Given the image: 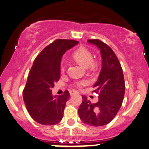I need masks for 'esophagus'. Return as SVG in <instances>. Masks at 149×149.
Here are the masks:
<instances>
[{"mask_svg": "<svg viewBox=\"0 0 149 149\" xmlns=\"http://www.w3.org/2000/svg\"><path fill=\"white\" fill-rule=\"evenodd\" d=\"M69 93H70V95H72L73 94H76V93H78V92L77 91H75V90H71V91H69Z\"/></svg>", "mask_w": 149, "mask_h": 149, "instance_id": "1", "label": "esophagus"}]
</instances>
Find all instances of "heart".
<instances>
[{"mask_svg": "<svg viewBox=\"0 0 149 149\" xmlns=\"http://www.w3.org/2000/svg\"><path fill=\"white\" fill-rule=\"evenodd\" d=\"M73 57L75 59V61L84 67H88L91 65H93V55L89 51L85 48L81 47L78 49L76 52L73 53ZM65 69L66 66L65 63H62L61 65V71L62 72H65ZM86 84H87V82L86 80L80 81L76 83L78 86L86 85Z\"/></svg>", "mask_w": 149, "mask_h": 149, "instance_id": "heart-1", "label": "heart"}]
</instances>
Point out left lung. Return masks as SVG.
I'll list each match as a JSON object with an SVG mask.
<instances>
[{"mask_svg": "<svg viewBox=\"0 0 149 149\" xmlns=\"http://www.w3.org/2000/svg\"><path fill=\"white\" fill-rule=\"evenodd\" d=\"M87 41L100 49L102 69L93 91L98 93L99 100L91 103L82 95L78 115L86 125L100 127L109 123L120 110L125 96V78L121 65L111 48L97 39Z\"/></svg>", "mask_w": 149, "mask_h": 149, "instance_id": "8db88e82", "label": "left lung"}]
</instances>
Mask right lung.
Returning <instances> with one entry per match:
<instances>
[{"instance_id": "obj_1", "label": "right lung", "mask_w": 149, "mask_h": 149, "mask_svg": "<svg viewBox=\"0 0 149 149\" xmlns=\"http://www.w3.org/2000/svg\"><path fill=\"white\" fill-rule=\"evenodd\" d=\"M78 42L58 39L46 47L36 58L23 90V100L30 116L38 123L54 125L63 119L69 91L52 95V88L61 77V61L64 54Z\"/></svg>"}]
</instances>
